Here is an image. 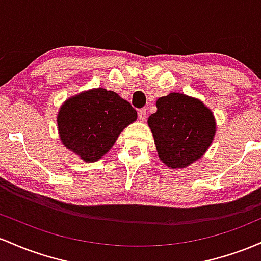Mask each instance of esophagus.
Returning <instances> with one entry per match:
<instances>
[{"label":"esophagus","instance_id":"1","mask_svg":"<svg viewBox=\"0 0 261 261\" xmlns=\"http://www.w3.org/2000/svg\"><path fill=\"white\" fill-rule=\"evenodd\" d=\"M138 117L140 121H144V119L146 118V110L145 108H140V110L138 111Z\"/></svg>","mask_w":261,"mask_h":261}]
</instances>
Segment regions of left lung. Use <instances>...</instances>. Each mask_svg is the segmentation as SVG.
<instances>
[{
	"label": "left lung",
	"mask_w": 261,
	"mask_h": 261,
	"mask_svg": "<svg viewBox=\"0 0 261 261\" xmlns=\"http://www.w3.org/2000/svg\"><path fill=\"white\" fill-rule=\"evenodd\" d=\"M148 119L158 154L170 168H186L200 159L212 143L216 122L198 99L172 92L156 101Z\"/></svg>",
	"instance_id": "obj_1"
}]
</instances>
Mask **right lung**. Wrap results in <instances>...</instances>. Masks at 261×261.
Returning a JSON list of instances; mask_svg holds the SVG:
<instances>
[{
  "mask_svg": "<svg viewBox=\"0 0 261 261\" xmlns=\"http://www.w3.org/2000/svg\"><path fill=\"white\" fill-rule=\"evenodd\" d=\"M136 119L129 102L113 91L96 89L67 99L58 115V127L64 145L91 163L101 159Z\"/></svg>",
  "mask_w": 261,
  "mask_h": 261,
  "instance_id": "right-lung-1",
  "label": "right lung"
}]
</instances>
